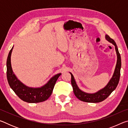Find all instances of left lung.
Wrapping results in <instances>:
<instances>
[{"mask_svg": "<svg viewBox=\"0 0 128 128\" xmlns=\"http://www.w3.org/2000/svg\"><path fill=\"white\" fill-rule=\"evenodd\" d=\"M105 38L106 40L114 45L117 54V62L113 76L104 88L95 93H87L80 89L73 74L70 72L71 74V84L73 87V92L76 96L81 101L88 103H99L102 102L105 100L113 91L115 90L118 84L121 66V56L118 50V46L114 40L110 38L108 35H106Z\"/></svg>", "mask_w": 128, "mask_h": 128, "instance_id": "1", "label": "left lung"}]
</instances>
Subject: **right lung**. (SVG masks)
Segmentation results:
<instances>
[{
	"instance_id": "add662e5",
	"label": "right lung",
	"mask_w": 128,
	"mask_h": 128,
	"mask_svg": "<svg viewBox=\"0 0 128 128\" xmlns=\"http://www.w3.org/2000/svg\"><path fill=\"white\" fill-rule=\"evenodd\" d=\"M14 46L8 54L7 60V77L10 88L21 100L28 103H34L48 99L52 92L54 86L62 73L54 76L47 83L40 88H30L24 85L17 78L13 72L10 58Z\"/></svg>"
}]
</instances>
